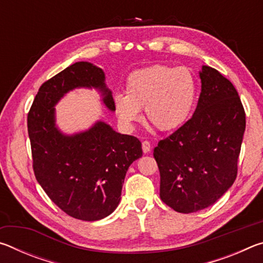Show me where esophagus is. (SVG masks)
Returning <instances> with one entry per match:
<instances>
[{"label":"esophagus","instance_id":"esophagus-1","mask_svg":"<svg viewBox=\"0 0 263 263\" xmlns=\"http://www.w3.org/2000/svg\"><path fill=\"white\" fill-rule=\"evenodd\" d=\"M141 146H142V152H144L145 154L148 153L149 151H151V144H149V141H147V140L142 141Z\"/></svg>","mask_w":263,"mask_h":263}]
</instances>
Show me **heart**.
Instances as JSON below:
<instances>
[{
    "instance_id": "obj_1",
    "label": "heart",
    "mask_w": 263,
    "mask_h": 263,
    "mask_svg": "<svg viewBox=\"0 0 263 263\" xmlns=\"http://www.w3.org/2000/svg\"><path fill=\"white\" fill-rule=\"evenodd\" d=\"M196 102V81L185 67L154 65L136 70L126 81V94L114 96V109L119 123L132 128L145 118L160 131H174L190 118Z\"/></svg>"
}]
</instances>
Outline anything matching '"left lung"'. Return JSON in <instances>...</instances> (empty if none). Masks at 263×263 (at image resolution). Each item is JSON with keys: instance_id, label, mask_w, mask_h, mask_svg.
<instances>
[{"instance_id": "1", "label": "left lung", "mask_w": 263, "mask_h": 263, "mask_svg": "<svg viewBox=\"0 0 263 263\" xmlns=\"http://www.w3.org/2000/svg\"><path fill=\"white\" fill-rule=\"evenodd\" d=\"M202 91L188 122L154 148L160 197L173 210L191 213L215 204L237 177L246 116L238 91L209 66L199 72Z\"/></svg>"}]
</instances>
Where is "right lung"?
I'll list each match as a JSON object with an SVG mask.
<instances>
[{
    "label": "right lung",
    "instance_id": "add662e5",
    "mask_svg": "<svg viewBox=\"0 0 263 263\" xmlns=\"http://www.w3.org/2000/svg\"><path fill=\"white\" fill-rule=\"evenodd\" d=\"M77 88L96 89L114 109L103 69L91 62L70 65L39 88L28 115V132L35 179L53 203L77 219L95 221L111 215L121 202L126 172L141 158V142L97 121L86 131L61 132L55 108Z\"/></svg>",
    "mask_w": 263,
    "mask_h": 263
}]
</instances>
